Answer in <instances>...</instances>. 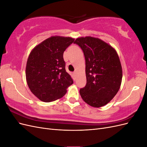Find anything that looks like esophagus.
Instances as JSON below:
<instances>
[{
  "instance_id": "esophagus-1",
  "label": "esophagus",
  "mask_w": 147,
  "mask_h": 147,
  "mask_svg": "<svg viewBox=\"0 0 147 147\" xmlns=\"http://www.w3.org/2000/svg\"><path fill=\"white\" fill-rule=\"evenodd\" d=\"M73 74H74V75H75V74H76V72H74L73 73Z\"/></svg>"
}]
</instances>
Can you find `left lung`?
Wrapping results in <instances>:
<instances>
[{
  "label": "left lung",
  "mask_w": 147,
  "mask_h": 147,
  "mask_svg": "<svg viewBox=\"0 0 147 147\" xmlns=\"http://www.w3.org/2000/svg\"><path fill=\"white\" fill-rule=\"evenodd\" d=\"M85 57L86 84L80 90L83 100L93 107L108 104L119 90L123 72L116 50L102 40L90 36L75 40Z\"/></svg>",
  "instance_id": "1"
}]
</instances>
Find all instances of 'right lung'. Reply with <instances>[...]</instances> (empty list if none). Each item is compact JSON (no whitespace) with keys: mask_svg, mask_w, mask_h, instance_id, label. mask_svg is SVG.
Instances as JSON below:
<instances>
[{"mask_svg":"<svg viewBox=\"0 0 147 147\" xmlns=\"http://www.w3.org/2000/svg\"><path fill=\"white\" fill-rule=\"evenodd\" d=\"M74 38L52 36L35 47L30 53L26 77L30 91L45 102L63 97L74 81L65 70L63 54Z\"/></svg>","mask_w":147,"mask_h":147,"instance_id":"add662e5","label":"right lung"}]
</instances>
